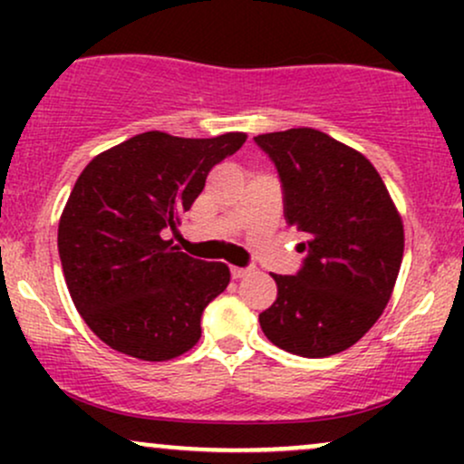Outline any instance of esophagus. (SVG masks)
<instances>
[{
    "instance_id": "34e87169",
    "label": "esophagus",
    "mask_w": 464,
    "mask_h": 464,
    "mask_svg": "<svg viewBox=\"0 0 464 464\" xmlns=\"http://www.w3.org/2000/svg\"><path fill=\"white\" fill-rule=\"evenodd\" d=\"M246 275H250V268H237V266H231L233 279H244Z\"/></svg>"
}]
</instances>
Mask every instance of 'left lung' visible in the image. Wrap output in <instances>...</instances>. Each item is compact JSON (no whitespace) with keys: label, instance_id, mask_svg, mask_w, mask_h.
Wrapping results in <instances>:
<instances>
[{"label":"left lung","instance_id":"left-lung-1","mask_svg":"<svg viewBox=\"0 0 464 464\" xmlns=\"http://www.w3.org/2000/svg\"><path fill=\"white\" fill-rule=\"evenodd\" d=\"M284 185V216L303 236L296 275H273L259 314L270 343L303 358L353 347L382 316L403 259V222L364 154L316 129L255 137Z\"/></svg>","mask_w":464,"mask_h":464}]
</instances>
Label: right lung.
<instances>
[{
  "label": "right lung",
  "instance_id": "add662e5",
  "mask_svg": "<svg viewBox=\"0 0 464 464\" xmlns=\"http://www.w3.org/2000/svg\"><path fill=\"white\" fill-rule=\"evenodd\" d=\"M244 141L246 132L188 140L148 130L82 169L58 222V255L78 314L111 349L165 362L200 340L202 312L231 273L180 253L161 231L180 225L209 169Z\"/></svg>",
  "mask_w": 464,
  "mask_h": 464
}]
</instances>
